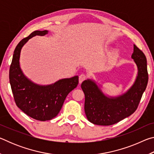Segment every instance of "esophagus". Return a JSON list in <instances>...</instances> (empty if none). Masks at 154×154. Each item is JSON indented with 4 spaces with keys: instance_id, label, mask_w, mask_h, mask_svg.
Masks as SVG:
<instances>
[{
    "instance_id": "obj_1",
    "label": "esophagus",
    "mask_w": 154,
    "mask_h": 154,
    "mask_svg": "<svg viewBox=\"0 0 154 154\" xmlns=\"http://www.w3.org/2000/svg\"><path fill=\"white\" fill-rule=\"evenodd\" d=\"M86 78H87V76L86 75H85V74H83V73H82L80 75H79V83H82L83 81H84L85 79H86Z\"/></svg>"
}]
</instances>
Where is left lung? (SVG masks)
Here are the masks:
<instances>
[{
    "instance_id": "8db88e82",
    "label": "left lung",
    "mask_w": 154,
    "mask_h": 154,
    "mask_svg": "<svg viewBox=\"0 0 154 154\" xmlns=\"http://www.w3.org/2000/svg\"><path fill=\"white\" fill-rule=\"evenodd\" d=\"M138 68V75L128 92L118 97H108L92 80L83 82L81 87L85 94V113L91 123L110 126L127 118L137 110L148 83L147 59L143 52L134 45L132 54Z\"/></svg>"
}]
</instances>
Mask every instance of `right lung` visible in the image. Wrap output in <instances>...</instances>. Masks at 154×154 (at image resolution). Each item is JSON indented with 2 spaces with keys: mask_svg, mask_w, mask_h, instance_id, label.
Returning <instances> with one entry per match:
<instances>
[{
  "mask_svg": "<svg viewBox=\"0 0 154 154\" xmlns=\"http://www.w3.org/2000/svg\"><path fill=\"white\" fill-rule=\"evenodd\" d=\"M48 30H35L17 44L9 69V82L15 104L24 113L36 120H50L58 114L65 98L77 86L79 77L62 79L54 84H35L23 74L20 66V51L23 45L36 35L43 36Z\"/></svg>",
  "mask_w": 154,
  "mask_h": 154,
  "instance_id": "obj_1",
  "label": "right lung"
}]
</instances>
